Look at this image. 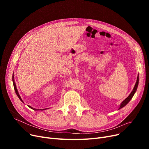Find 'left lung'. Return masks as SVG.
I'll list each match as a JSON object with an SVG mask.
<instances>
[{"mask_svg": "<svg viewBox=\"0 0 149 149\" xmlns=\"http://www.w3.org/2000/svg\"><path fill=\"white\" fill-rule=\"evenodd\" d=\"M138 83H139V75H138V77H137V80H136V83H135V86H134V89L132 90V91L131 92V93H130V95L126 98L125 99L123 102L121 103V104H120V108H119V109H121V108H123V107H124L125 106H126L129 101H130V100L132 98V97H133V96L134 95V94H135V92L136 91V90H137V88H138Z\"/></svg>", "mask_w": 149, "mask_h": 149, "instance_id": "left-lung-1", "label": "left lung"}]
</instances>
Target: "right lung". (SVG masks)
<instances>
[{
  "label": "right lung",
  "instance_id": "right-lung-1",
  "mask_svg": "<svg viewBox=\"0 0 149 149\" xmlns=\"http://www.w3.org/2000/svg\"><path fill=\"white\" fill-rule=\"evenodd\" d=\"M14 74H13V85H14V90H15V93H16V94H17V97H19V98L20 100V101H22V102H23V100H22V98H21V97H20V95H19V92H18V91H17V87H16V85H15V81H14ZM29 107H30L31 109H33V110H34V111H37V110H42V111H43V110H45V109H35V108H33V107H32L31 106H29Z\"/></svg>",
  "mask_w": 149,
  "mask_h": 149
}]
</instances>
